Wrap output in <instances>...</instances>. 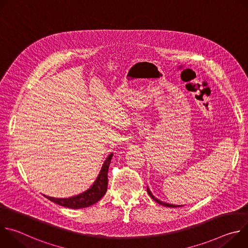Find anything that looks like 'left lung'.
<instances>
[{
	"instance_id": "1",
	"label": "left lung",
	"mask_w": 248,
	"mask_h": 248,
	"mask_svg": "<svg viewBox=\"0 0 248 248\" xmlns=\"http://www.w3.org/2000/svg\"><path fill=\"white\" fill-rule=\"evenodd\" d=\"M147 192H148V194H149V196L154 200V201H156L158 204H161V205H163V206H166V207H171V208H175V207H181L180 205H173V204H169V203H165V202H163V201H161V200H159V199H157L153 194H152V192L150 191V189L148 188V186H147Z\"/></svg>"
}]
</instances>
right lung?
I'll list each match as a JSON object with an SVG mask.
<instances>
[{"mask_svg":"<svg viewBox=\"0 0 248 248\" xmlns=\"http://www.w3.org/2000/svg\"><path fill=\"white\" fill-rule=\"evenodd\" d=\"M113 157V153H111L108 158L106 159L104 162L102 169L97 176V179L95 183L92 185V186L87 189L86 191L73 196V197H68V198H55V197H50L44 195L47 199L50 201L66 207V208H72V209H80V208H85L89 207L96 202H98L107 191L108 188V170L109 166L111 163Z\"/></svg>","mask_w":248,"mask_h":248,"instance_id":"add662e5","label":"right lung"}]
</instances>
